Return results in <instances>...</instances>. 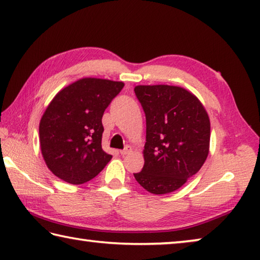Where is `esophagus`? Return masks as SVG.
Segmentation results:
<instances>
[{"label": "esophagus", "instance_id": "obj_1", "mask_svg": "<svg viewBox=\"0 0 260 260\" xmlns=\"http://www.w3.org/2000/svg\"><path fill=\"white\" fill-rule=\"evenodd\" d=\"M131 152H133V147L126 146L124 149H122V151H120V154H121V155H126V154H129Z\"/></svg>", "mask_w": 260, "mask_h": 260}]
</instances>
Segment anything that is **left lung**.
Masks as SVG:
<instances>
[{"label":"left lung","mask_w":260,"mask_h":260,"mask_svg":"<svg viewBox=\"0 0 260 260\" xmlns=\"http://www.w3.org/2000/svg\"><path fill=\"white\" fill-rule=\"evenodd\" d=\"M146 115L144 168L134 174L147 192H175L201 169L210 148V118L200 99L181 86L137 85Z\"/></svg>","instance_id":"left-lung-1"}]
</instances>
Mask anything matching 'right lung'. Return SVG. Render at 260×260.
<instances>
[{
	"mask_svg": "<svg viewBox=\"0 0 260 260\" xmlns=\"http://www.w3.org/2000/svg\"><path fill=\"white\" fill-rule=\"evenodd\" d=\"M124 83L83 77L54 95L40 121V147L52 174L72 185L94 178L112 155L103 151L105 109Z\"/></svg>",
	"mask_w": 260,
	"mask_h": 260,
	"instance_id": "add662e5",
	"label": "right lung"
}]
</instances>
